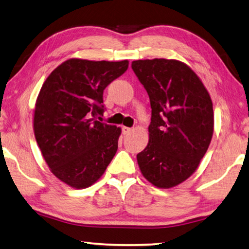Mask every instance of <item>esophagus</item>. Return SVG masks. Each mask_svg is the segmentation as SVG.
Instances as JSON below:
<instances>
[{
  "mask_svg": "<svg viewBox=\"0 0 249 249\" xmlns=\"http://www.w3.org/2000/svg\"><path fill=\"white\" fill-rule=\"evenodd\" d=\"M132 131V128H129V127H122V133L124 134H129L130 132Z\"/></svg>",
  "mask_w": 249,
  "mask_h": 249,
  "instance_id": "1",
  "label": "esophagus"
}]
</instances>
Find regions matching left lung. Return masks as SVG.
<instances>
[{"label": "left lung", "instance_id": "obj_1", "mask_svg": "<svg viewBox=\"0 0 249 249\" xmlns=\"http://www.w3.org/2000/svg\"><path fill=\"white\" fill-rule=\"evenodd\" d=\"M132 70L149 94V143L137 155L142 175L168 189L193 175L206 154L214 127L210 95L199 76L178 60L133 61Z\"/></svg>", "mask_w": 249, "mask_h": 249}]
</instances>
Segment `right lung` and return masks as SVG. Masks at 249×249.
Returning <instances> with one entry per match:
<instances>
[{
	"label": "right lung",
	"instance_id": "1",
	"mask_svg": "<svg viewBox=\"0 0 249 249\" xmlns=\"http://www.w3.org/2000/svg\"><path fill=\"white\" fill-rule=\"evenodd\" d=\"M128 60L69 59L47 77L36 100L34 132L51 173L84 189L106 171L118 149L121 128L97 120L104 89L127 71Z\"/></svg>",
	"mask_w": 249,
	"mask_h": 249
}]
</instances>
